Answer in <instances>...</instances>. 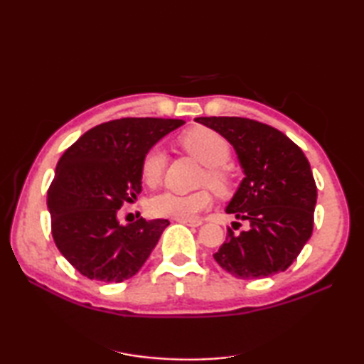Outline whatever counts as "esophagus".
<instances>
[{"label":"esophagus","instance_id":"1","mask_svg":"<svg viewBox=\"0 0 364 364\" xmlns=\"http://www.w3.org/2000/svg\"><path fill=\"white\" fill-rule=\"evenodd\" d=\"M178 223H184V225L189 227H200L202 225V220L200 219H176Z\"/></svg>","mask_w":364,"mask_h":364}]
</instances>
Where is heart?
I'll return each instance as SVG.
<instances>
[{
  "instance_id": "b5f03b06",
  "label": "heart",
  "mask_w": 364,
  "mask_h": 364,
  "mask_svg": "<svg viewBox=\"0 0 364 364\" xmlns=\"http://www.w3.org/2000/svg\"><path fill=\"white\" fill-rule=\"evenodd\" d=\"M180 145L197 161L206 166L203 180L210 186L225 194L230 188V175L223 164L230 159V144L218 131L206 127H197L186 131L180 137ZM167 166V154L161 146H151L145 153L141 164L142 180L149 188H156L162 181ZM211 205V194L206 189L180 194L166 191L150 200V211L158 218L191 219Z\"/></svg>"
}]
</instances>
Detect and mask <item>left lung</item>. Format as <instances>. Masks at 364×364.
I'll return each instance as SVG.
<instances>
[{
  "instance_id": "8db88e82",
  "label": "left lung",
  "mask_w": 364,
  "mask_h": 364,
  "mask_svg": "<svg viewBox=\"0 0 364 364\" xmlns=\"http://www.w3.org/2000/svg\"><path fill=\"white\" fill-rule=\"evenodd\" d=\"M196 122L233 145L244 172L225 211L247 228L236 235L228 228L214 259L241 280L284 272L313 233L318 188L310 162L288 136L257 120L197 117Z\"/></svg>"
}]
</instances>
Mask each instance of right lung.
<instances>
[{"label":"right lung","mask_w":364,"mask_h":364,"mask_svg":"<svg viewBox=\"0 0 364 364\" xmlns=\"http://www.w3.org/2000/svg\"><path fill=\"white\" fill-rule=\"evenodd\" d=\"M184 125L178 119H119L84 133L60 156L48 189L51 233L64 258L90 280L120 283L139 272L167 219L122 225L117 211L142 191L151 146Z\"/></svg>","instance_id":"obj_1"}]
</instances>
